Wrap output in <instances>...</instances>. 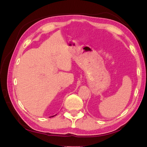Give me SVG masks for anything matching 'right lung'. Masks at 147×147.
Wrapping results in <instances>:
<instances>
[{
	"label": "right lung",
	"mask_w": 147,
	"mask_h": 147,
	"mask_svg": "<svg viewBox=\"0 0 147 147\" xmlns=\"http://www.w3.org/2000/svg\"><path fill=\"white\" fill-rule=\"evenodd\" d=\"M57 115V114H55V115H52V116H51L50 117H54V116H55V115Z\"/></svg>",
	"instance_id": "add662e5"
}]
</instances>
